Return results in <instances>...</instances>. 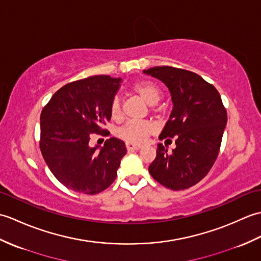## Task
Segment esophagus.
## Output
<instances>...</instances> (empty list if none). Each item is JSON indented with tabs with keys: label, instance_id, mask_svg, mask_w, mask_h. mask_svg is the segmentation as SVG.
<instances>
[{
	"label": "esophagus",
	"instance_id": "esophagus-1",
	"mask_svg": "<svg viewBox=\"0 0 261 261\" xmlns=\"http://www.w3.org/2000/svg\"><path fill=\"white\" fill-rule=\"evenodd\" d=\"M125 146L127 150H139V149L142 148V146L140 145H135V143H130V142H126Z\"/></svg>",
	"mask_w": 261,
	"mask_h": 261
}]
</instances>
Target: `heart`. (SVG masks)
<instances>
[{
	"instance_id": "heart-1",
	"label": "heart",
	"mask_w": 261,
	"mask_h": 261,
	"mask_svg": "<svg viewBox=\"0 0 261 261\" xmlns=\"http://www.w3.org/2000/svg\"><path fill=\"white\" fill-rule=\"evenodd\" d=\"M131 91L136 93L137 95H139L148 105H156L159 102L160 97H162V90L158 87V85L150 81L136 83L131 86ZM110 112L113 120H119L122 116L121 102L118 97H115L111 103ZM151 131L152 126L148 122L131 120L120 127L118 130V136L125 141L141 143L146 140V138L148 135H150Z\"/></svg>"
}]
</instances>
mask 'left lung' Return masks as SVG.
I'll use <instances>...</instances> for the list:
<instances>
[{"mask_svg":"<svg viewBox=\"0 0 261 261\" xmlns=\"http://www.w3.org/2000/svg\"><path fill=\"white\" fill-rule=\"evenodd\" d=\"M143 73L168 87L174 104L159 139L175 138L176 147L168 151L159 143L149 173L170 190H186L202 180L218 158L226 110L216 88L193 71L158 66Z\"/></svg>","mask_w":261,"mask_h":261,"instance_id":"1","label":"left lung"}]
</instances>
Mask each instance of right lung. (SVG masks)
<instances>
[{
	"label": "right lung",
	"mask_w": 261,
	"mask_h": 261,
	"mask_svg": "<svg viewBox=\"0 0 261 261\" xmlns=\"http://www.w3.org/2000/svg\"><path fill=\"white\" fill-rule=\"evenodd\" d=\"M121 79L91 76L71 82L54 94L40 115V150L54 176L71 191L94 195L116 178L126 153L124 142L110 138L91 147L111 120V103Z\"/></svg>",
	"instance_id": "add662e5"
}]
</instances>
